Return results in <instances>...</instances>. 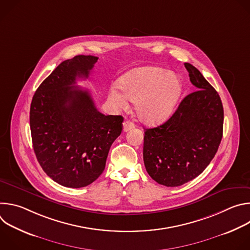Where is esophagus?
<instances>
[{"mask_svg": "<svg viewBox=\"0 0 250 250\" xmlns=\"http://www.w3.org/2000/svg\"><path fill=\"white\" fill-rule=\"evenodd\" d=\"M132 127H134V124L133 123H131V122H129V121H125V123H124V131L125 132H126V131H128L129 129H131Z\"/></svg>", "mask_w": 250, "mask_h": 250, "instance_id": "34e87169", "label": "esophagus"}]
</instances>
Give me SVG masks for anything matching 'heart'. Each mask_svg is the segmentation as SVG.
Listing matches in <instances>:
<instances>
[{
	"instance_id": "1",
	"label": "heart",
	"mask_w": 250,
	"mask_h": 250,
	"mask_svg": "<svg viewBox=\"0 0 250 250\" xmlns=\"http://www.w3.org/2000/svg\"><path fill=\"white\" fill-rule=\"evenodd\" d=\"M109 91V100L118 109L126 106V99L135 103L138 120L146 125L164 122L172 113L182 92V83L176 74L161 67L146 66L128 71Z\"/></svg>"
}]
</instances>
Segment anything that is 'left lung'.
Returning <instances> with one entry per match:
<instances>
[{"mask_svg":"<svg viewBox=\"0 0 250 250\" xmlns=\"http://www.w3.org/2000/svg\"><path fill=\"white\" fill-rule=\"evenodd\" d=\"M196 91L187 95L163 125L147 128L144 161L149 176L167 187L199 176L215 157L223 137L224 108L218 92L190 63H184Z\"/></svg>","mask_w":250,"mask_h":250,"instance_id":"8db88e82","label":"left lung"}]
</instances>
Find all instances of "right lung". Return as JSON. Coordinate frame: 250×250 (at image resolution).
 I'll list each match as a JSON object with an SVG mask.
<instances>
[{"label": "right lung", "mask_w": 250, "mask_h": 250, "mask_svg": "<svg viewBox=\"0 0 250 250\" xmlns=\"http://www.w3.org/2000/svg\"><path fill=\"white\" fill-rule=\"evenodd\" d=\"M98 57L77 55L61 62L38 88L30 104L33 150L43 171L68 188L86 187L103 173L111 146L122 133L124 118L104 116L88 90Z\"/></svg>", "instance_id": "right-lung-1"}]
</instances>
